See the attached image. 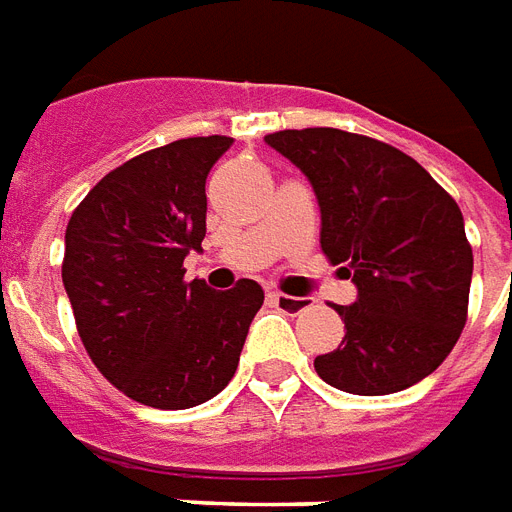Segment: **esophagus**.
<instances>
[{"label":"esophagus","mask_w":512,"mask_h":512,"mask_svg":"<svg viewBox=\"0 0 512 512\" xmlns=\"http://www.w3.org/2000/svg\"><path fill=\"white\" fill-rule=\"evenodd\" d=\"M276 308H282L284 314H300L308 308V298H292V295H282V292H271L268 295Z\"/></svg>","instance_id":"obj_1"}]
</instances>
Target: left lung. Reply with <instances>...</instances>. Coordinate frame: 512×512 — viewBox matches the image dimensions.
I'll return each instance as SVG.
<instances>
[{
  "label": "left lung",
  "mask_w": 512,
  "mask_h": 512,
  "mask_svg": "<svg viewBox=\"0 0 512 512\" xmlns=\"http://www.w3.org/2000/svg\"><path fill=\"white\" fill-rule=\"evenodd\" d=\"M317 193L327 260L357 284L335 306L346 335L314 360L319 378L349 395H392L446 360L467 322L473 247L459 206L392 144L341 128L265 136Z\"/></svg>",
  "instance_id": "8db88e82"
}]
</instances>
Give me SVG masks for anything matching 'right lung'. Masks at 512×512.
Returning <instances> with one entry per match:
<instances>
[{
  "instance_id": "1",
  "label": "right lung",
  "mask_w": 512,
  "mask_h": 512,
  "mask_svg": "<svg viewBox=\"0 0 512 512\" xmlns=\"http://www.w3.org/2000/svg\"><path fill=\"white\" fill-rule=\"evenodd\" d=\"M230 136H190L109 171L66 225L61 279L77 333L109 384L136 403L182 411L228 386L263 287L185 282L206 236V177Z\"/></svg>"
}]
</instances>
